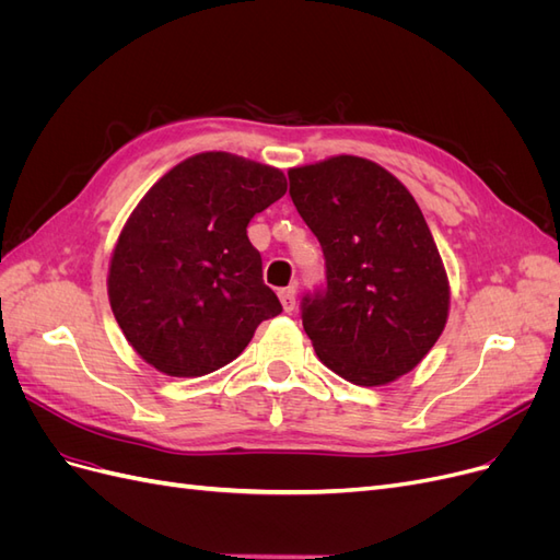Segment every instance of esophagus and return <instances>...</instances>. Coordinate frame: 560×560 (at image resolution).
I'll use <instances>...</instances> for the list:
<instances>
[{"label": "esophagus", "mask_w": 560, "mask_h": 560, "mask_svg": "<svg viewBox=\"0 0 560 560\" xmlns=\"http://www.w3.org/2000/svg\"><path fill=\"white\" fill-rule=\"evenodd\" d=\"M278 296H280V303H282V311L284 313H292L294 306H296V287L294 284L284 287V290L278 292Z\"/></svg>", "instance_id": "obj_1"}]
</instances>
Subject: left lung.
I'll return each instance as SVG.
<instances>
[{
  "mask_svg": "<svg viewBox=\"0 0 560 560\" xmlns=\"http://www.w3.org/2000/svg\"><path fill=\"white\" fill-rule=\"evenodd\" d=\"M287 175L327 259V290L301 306L319 362L364 387L409 374L442 336L451 306L442 254L416 198L385 167L350 154Z\"/></svg>",
  "mask_w": 560,
  "mask_h": 560,
  "instance_id": "1",
  "label": "left lung"
}]
</instances>
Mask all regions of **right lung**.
<instances>
[{
	"label": "right lung",
	"mask_w": 560,
	"mask_h": 560,
	"mask_svg": "<svg viewBox=\"0 0 560 560\" xmlns=\"http://www.w3.org/2000/svg\"><path fill=\"white\" fill-rule=\"evenodd\" d=\"M287 191L284 173L229 151L167 171L118 233L107 294L126 341L165 376L233 362L282 306L261 278L249 219Z\"/></svg>",
	"instance_id": "right-lung-1"
}]
</instances>
